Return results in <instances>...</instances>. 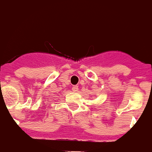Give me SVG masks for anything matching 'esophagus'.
Masks as SVG:
<instances>
[{"instance_id": "34e87169", "label": "esophagus", "mask_w": 152, "mask_h": 152, "mask_svg": "<svg viewBox=\"0 0 152 152\" xmlns=\"http://www.w3.org/2000/svg\"><path fill=\"white\" fill-rule=\"evenodd\" d=\"M72 89H73V91H75V92H77V91H78V87L77 86H73V87H72Z\"/></svg>"}]
</instances>
